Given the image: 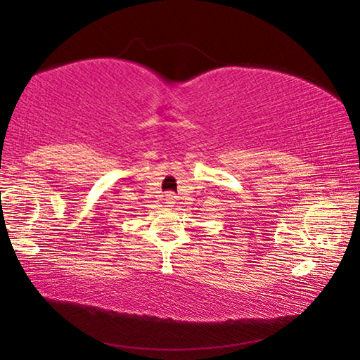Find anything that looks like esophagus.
Instances as JSON below:
<instances>
[{
    "instance_id": "34e87169",
    "label": "esophagus",
    "mask_w": 360,
    "mask_h": 360,
    "mask_svg": "<svg viewBox=\"0 0 360 360\" xmlns=\"http://www.w3.org/2000/svg\"><path fill=\"white\" fill-rule=\"evenodd\" d=\"M163 202H165V205L167 206H174V203H176V197H174V193H167L165 195V198H163Z\"/></svg>"
}]
</instances>
